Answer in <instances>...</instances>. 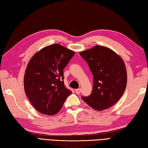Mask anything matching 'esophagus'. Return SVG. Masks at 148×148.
<instances>
[{
    "label": "esophagus",
    "instance_id": "esophagus-1",
    "mask_svg": "<svg viewBox=\"0 0 148 148\" xmlns=\"http://www.w3.org/2000/svg\"><path fill=\"white\" fill-rule=\"evenodd\" d=\"M75 92L77 94H79L81 92V88H77V89H75Z\"/></svg>",
    "mask_w": 148,
    "mask_h": 148
}]
</instances>
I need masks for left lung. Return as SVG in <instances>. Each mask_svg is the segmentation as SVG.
I'll return each mask as SVG.
<instances>
[{"label": "left lung", "instance_id": "obj_1", "mask_svg": "<svg viewBox=\"0 0 148 148\" xmlns=\"http://www.w3.org/2000/svg\"><path fill=\"white\" fill-rule=\"evenodd\" d=\"M94 78L90 96L82 98L93 109L103 111L119 101L125 90L127 71L122 59L111 49L96 45L80 52Z\"/></svg>", "mask_w": 148, "mask_h": 148}]
</instances>
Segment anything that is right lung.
Wrapping results in <instances>:
<instances>
[{"label":"right lung","instance_id":"1","mask_svg":"<svg viewBox=\"0 0 148 148\" xmlns=\"http://www.w3.org/2000/svg\"><path fill=\"white\" fill-rule=\"evenodd\" d=\"M75 52L54 44L37 52L29 60L24 77L26 95L39 112L58 113L71 91L64 84L63 70Z\"/></svg>","mask_w":148,"mask_h":148}]
</instances>
